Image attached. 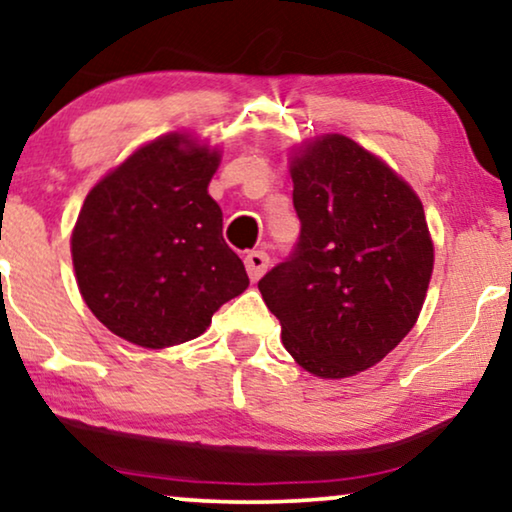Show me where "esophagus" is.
<instances>
[{"mask_svg":"<svg viewBox=\"0 0 512 512\" xmlns=\"http://www.w3.org/2000/svg\"><path fill=\"white\" fill-rule=\"evenodd\" d=\"M245 269H248V276L252 281H260L264 271L269 269V255L264 250H252L245 255Z\"/></svg>","mask_w":512,"mask_h":512,"instance_id":"1","label":"esophagus"}]
</instances>
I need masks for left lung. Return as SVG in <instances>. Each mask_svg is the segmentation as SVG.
<instances>
[{"label":"left lung","mask_w":512,"mask_h":512,"mask_svg":"<svg viewBox=\"0 0 512 512\" xmlns=\"http://www.w3.org/2000/svg\"><path fill=\"white\" fill-rule=\"evenodd\" d=\"M290 170L299 241L257 288L306 372L351 377L417 323L433 271L424 206L384 161L344 135L311 142Z\"/></svg>","instance_id":"8db88e82"}]
</instances>
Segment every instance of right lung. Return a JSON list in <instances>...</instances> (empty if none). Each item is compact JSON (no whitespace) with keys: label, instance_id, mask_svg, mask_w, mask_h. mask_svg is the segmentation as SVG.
<instances>
[{"label":"right lung","instance_id":"obj_1","mask_svg":"<svg viewBox=\"0 0 512 512\" xmlns=\"http://www.w3.org/2000/svg\"><path fill=\"white\" fill-rule=\"evenodd\" d=\"M217 163V152L170 133L88 192L72 231L74 274L93 316L126 342H189L248 288L208 194Z\"/></svg>","mask_w":512,"mask_h":512}]
</instances>
